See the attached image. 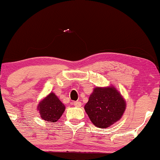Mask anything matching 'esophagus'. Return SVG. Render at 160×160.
<instances>
[{"instance_id": "1", "label": "esophagus", "mask_w": 160, "mask_h": 160, "mask_svg": "<svg viewBox=\"0 0 160 160\" xmlns=\"http://www.w3.org/2000/svg\"><path fill=\"white\" fill-rule=\"evenodd\" d=\"M72 104L76 107H80L81 106H82V103H81L80 101H74L72 103Z\"/></svg>"}]
</instances>
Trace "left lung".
<instances>
[{
	"mask_svg": "<svg viewBox=\"0 0 160 160\" xmlns=\"http://www.w3.org/2000/svg\"><path fill=\"white\" fill-rule=\"evenodd\" d=\"M125 100L113 86L95 88L85 106V110L95 126L108 128L121 119L125 110Z\"/></svg>",
	"mask_w": 160,
	"mask_h": 160,
	"instance_id": "8db88e82",
	"label": "left lung"
}]
</instances>
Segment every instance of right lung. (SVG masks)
<instances>
[{"mask_svg":"<svg viewBox=\"0 0 160 160\" xmlns=\"http://www.w3.org/2000/svg\"><path fill=\"white\" fill-rule=\"evenodd\" d=\"M38 110L41 119L48 122H56L65 111V105L59 100L54 93L51 92L39 102Z\"/></svg>","mask_w":160,"mask_h":160,"instance_id":"add662e5","label":"right lung"}]
</instances>
